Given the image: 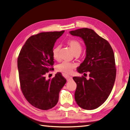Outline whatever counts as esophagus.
<instances>
[{
	"instance_id": "34e87169",
	"label": "esophagus",
	"mask_w": 130,
	"mask_h": 130,
	"mask_svg": "<svg viewBox=\"0 0 130 130\" xmlns=\"http://www.w3.org/2000/svg\"><path fill=\"white\" fill-rule=\"evenodd\" d=\"M65 77L66 78L67 81H69L70 80H72L73 78V77L72 76H69V75H65Z\"/></svg>"
}]
</instances>
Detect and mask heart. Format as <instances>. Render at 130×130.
I'll use <instances>...</instances> for the list:
<instances>
[{
	"label": "heart",
	"mask_w": 130,
	"mask_h": 130,
	"mask_svg": "<svg viewBox=\"0 0 130 130\" xmlns=\"http://www.w3.org/2000/svg\"><path fill=\"white\" fill-rule=\"evenodd\" d=\"M67 44L72 50L74 55L80 54L82 50V46L81 43L76 40H70L68 41ZM60 46H56L54 47L52 50L53 56L55 60L58 61L59 57V50H60ZM75 68V65L70 63L63 62L62 63L58 64L57 67V70L65 74H69L72 72L73 69Z\"/></svg>",
	"instance_id": "b5f03b06"
}]
</instances>
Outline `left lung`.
I'll use <instances>...</instances> for the list:
<instances>
[{
    "instance_id": "8db88e82",
    "label": "left lung",
    "mask_w": 130,
    "mask_h": 130,
    "mask_svg": "<svg viewBox=\"0 0 130 130\" xmlns=\"http://www.w3.org/2000/svg\"><path fill=\"white\" fill-rule=\"evenodd\" d=\"M69 33L81 38L86 48V57L77 72H89L88 80L84 76L73 77L77 85L75 99L82 108L95 109L107 100L115 84L116 69L113 50L108 41L92 29L82 28Z\"/></svg>"
}]
</instances>
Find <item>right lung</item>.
<instances>
[{"label": "right lung", "instance_id": "1", "mask_svg": "<svg viewBox=\"0 0 130 130\" xmlns=\"http://www.w3.org/2000/svg\"><path fill=\"white\" fill-rule=\"evenodd\" d=\"M64 31L41 32L27 39L17 61L19 81L23 95L34 107L48 110L55 106L66 79L59 73L52 79L45 74L54 64L52 50Z\"/></svg>", "mask_w": 130, "mask_h": 130}]
</instances>
